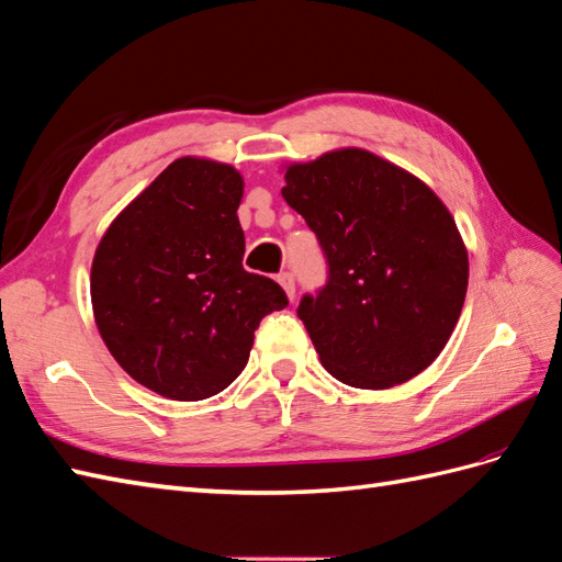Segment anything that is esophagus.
<instances>
[{
    "mask_svg": "<svg viewBox=\"0 0 562 562\" xmlns=\"http://www.w3.org/2000/svg\"><path fill=\"white\" fill-rule=\"evenodd\" d=\"M279 283H281V289L285 291V297L293 300V297H295V281H293V273H289V271L279 273Z\"/></svg>",
    "mask_w": 562,
    "mask_h": 562,
    "instance_id": "34e87169",
    "label": "esophagus"
}]
</instances>
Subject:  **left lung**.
<instances>
[{
    "label": "left lung",
    "instance_id": "1",
    "mask_svg": "<svg viewBox=\"0 0 562 562\" xmlns=\"http://www.w3.org/2000/svg\"><path fill=\"white\" fill-rule=\"evenodd\" d=\"M283 200L317 234L324 291L297 317L324 369L355 389H391L424 372L460 319L468 248L441 198L398 164L338 147L285 164Z\"/></svg>",
    "mask_w": 562,
    "mask_h": 562
}]
</instances>
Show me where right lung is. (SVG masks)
Returning <instances> with one entry per match:
<instances>
[{"label":"right lung","instance_id":"right-lung-1","mask_svg":"<svg viewBox=\"0 0 562 562\" xmlns=\"http://www.w3.org/2000/svg\"><path fill=\"white\" fill-rule=\"evenodd\" d=\"M243 176L207 157L171 161L94 250L90 300L123 372L171 401H204L248 364L255 328L289 305L243 269Z\"/></svg>","mask_w":562,"mask_h":562}]
</instances>
